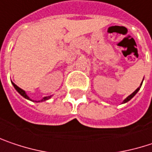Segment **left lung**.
I'll list each match as a JSON object with an SVG mask.
<instances>
[{"mask_svg":"<svg viewBox=\"0 0 152 152\" xmlns=\"http://www.w3.org/2000/svg\"><path fill=\"white\" fill-rule=\"evenodd\" d=\"M143 81H144V79H143ZM143 81H142V83H141L140 86H139V87H138V88H137V90H135V91H134L133 93H131L130 96H127V97H126V98H125V99H124V100L123 101V103H122V104H125V103L129 102V101H130L131 99H132V98H133V97L135 96V95H136V94H137V92L139 91V90H140V88H141V86H142V83H143Z\"/></svg>","mask_w":152,"mask_h":152,"instance_id":"8db88e82","label":"left lung"}]
</instances>
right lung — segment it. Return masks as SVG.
<instances>
[{
  "label": "right lung",
  "instance_id": "1",
  "mask_svg": "<svg viewBox=\"0 0 152 152\" xmlns=\"http://www.w3.org/2000/svg\"><path fill=\"white\" fill-rule=\"evenodd\" d=\"M12 84H13V86L15 87V89L16 90V91L21 95V96H22L24 98H26V99H28V100H29V101H33V102H35V103H40V102H44V101H47V100H48L49 98H51L52 97V96H44L42 100H39V101H36V100H32L28 95H27V93H26V91L25 90H23L22 89H21V88H19L16 84H15L14 83H12Z\"/></svg>",
  "mask_w": 152,
  "mask_h": 152
}]
</instances>
